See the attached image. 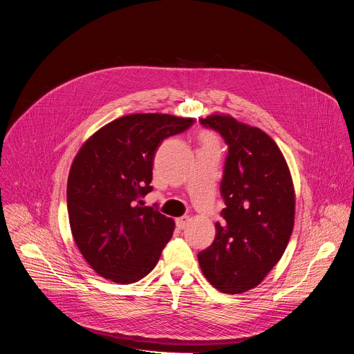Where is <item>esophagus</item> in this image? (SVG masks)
<instances>
[{
	"instance_id": "obj_1",
	"label": "esophagus",
	"mask_w": 354,
	"mask_h": 354,
	"mask_svg": "<svg viewBox=\"0 0 354 354\" xmlns=\"http://www.w3.org/2000/svg\"><path fill=\"white\" fill-rule=\"evenodd\" d=\"M175 223H176V227H178L179 230H183V228L187 225V223H189V217H187V216H182V217L176 218Z\"/></svg>"
}]
</instances>
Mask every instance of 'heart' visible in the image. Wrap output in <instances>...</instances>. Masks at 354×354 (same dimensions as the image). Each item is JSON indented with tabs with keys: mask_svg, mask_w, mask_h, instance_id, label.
<instances>
[{
	"mask_svg": "<svg viewBox=\"0 0 354 354\" xmlns=\"http://www.w3.org/2000/svg\"><path fill=\"white\" fill-rule=\"evenodd\" d=\"M203 144L217 147V140H216L212 134H205V137H203Z\"/></svg>",
	"mask_w": 354,
	"mask_h": 354,
	"instance_id": "heart-1",
	"label": "heart"
}]
</instances>
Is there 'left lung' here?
Returning <instances> with one entry per match:
<instances>
[{
    "label": "left lung",
    "mask_w": 354,
    "mask_h": 354,
    "mask_svg": "<svg viewBox=\"0 0 354 354\" xmlns=\"http://www.w3.org/2000/svg\"><path fill=\"white\" fill-rule=\"evenodd\" d=\"M228 145L220 192L225 209L213 243L197 255L206 279L220 291L245 292L276 266L294 227L295 197L288 167L261 129L213 115L198 119Z\"/></svg>",
    "instance_id": "1"
}]
</instances>
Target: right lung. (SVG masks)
<instances>
[{
	"instance_id": "obj_1",
	"label": "right lung",
	"mask_w": 354,
	"mask_h": 354,
	"mask_svg": "<svg viewBox=\"0 0 354 354\" xmlns=\"http://www.w3.org/2000/svg\"><path fill=\"white\" fill-rule=\"evenodd\" d=\"M193 123L161 113L129 115L97 130L78 151L67 183L68 218L80 252L97 274L130 284L156 268L175 223L141 198L153 190L161 142Z\"/></svg>"
}]
</instances>
